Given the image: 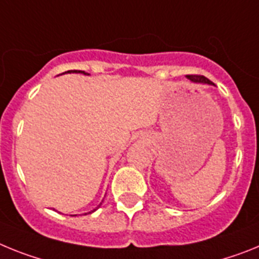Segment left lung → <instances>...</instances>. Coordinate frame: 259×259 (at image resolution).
I'll use <instances>...</instances> for the list:
<instances>
[{
    "instance_id": "left-lung-1",
    "label": "left lung",
    "mask_w": 259,
    "mask_h": 259,
    "mask_svg": "<svg viewBox=\"0 0 259 259\" xmlns=\"http://www.w3.org/2000/svg\"><path fill=\"white\" fill-rule=\"evenodd\" d=\"M186 78L192 80L193 83H201V84H210V86H213V83L210 79H207V78H204L203 75H186Z\"/></svg>"
}]
</instances>
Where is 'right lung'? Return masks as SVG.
I'll list each match as a JSON object with an SVG mask.
<instances>
[{
	"instance_id": "add662e5",
	"label": "right lung",
	"mask_w": 259,
	"mask_h": 259,
	"mask_svg": "<svg viewBox=\"0 0 259 259\" xmlns=\"http://www.w3.org/2000/svg\"><path fill=\"white\" fill-rule=\"evenodd\" d=\"M65 73H76V74H84V75H90L89 73H84V71H80V70H69V71H65ZM65 73H62V74H65ZM102 202H103V201H102ZM100 204H102V203H100ZM100 204H99L98 207H100ZM98 207L94 208V210L90 211V212H87V213H92V212H94V211L98 210Z\"/></svg>"
}]
</instances>
